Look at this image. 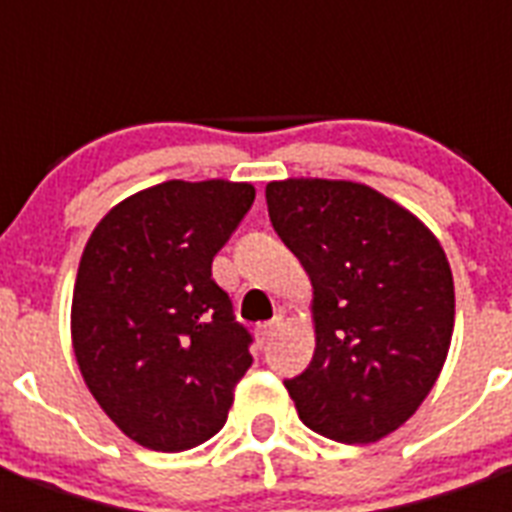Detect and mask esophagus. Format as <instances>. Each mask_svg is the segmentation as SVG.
Here are the masks:
<instances>
[{"label":"esophagus","instance_id":"1","mask_svg":"<svg viewBox=\"0 0 512 512\" xmlns=\"http://www.w3.org/2000/svg\"><path fill=\"white\" fill-rule=\"evenodd\" d=\"M279 329H281V316H276L273 321H265V324H260V327L255 329L257 342H260V345H265L268 340H273V335H276Z\"/></svg>","mask_w":512,"mask_h":512}]
</instances>
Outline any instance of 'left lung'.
I'll return each mask as SVG.
<instances>
[{
  "mask_svg": "<svg viewBox=\"0 0 512 512\" xmlns=\"http://www.w3.org/2000/svg\"><path fill=\"white\" fill-rule=\"evenodd\" d=\"M273 231L313 284L316 350L284 380L300 420L340 444H374L436 385L454 329L438 239L369 185L289 177L265 185Z\"/></svg>",
  "mask_w": 512,
  "mask_h": 512,
  "instance_id": "8db88e82",
  "label": "left lung"
}]
</instances>
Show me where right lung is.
Instances as JSON below:
<instances>
[{"label": "right lung", "mask_w": 512, "mask_h": 512, "mask_svg": "<svg viewBox=\"0 0 512 512\" xmlns=\"http://www.w3.org/2000/svg\"><path fill=\"white\" fill-rule=\"evenodd\" d=\"M255 188L167 180L119 201L92 231L71 303L76 364L100 409L154 452L223 428L252 335L212 279Z\"/></svg>", "instance_id": "add662e5"}]
</instances>
